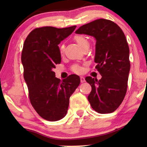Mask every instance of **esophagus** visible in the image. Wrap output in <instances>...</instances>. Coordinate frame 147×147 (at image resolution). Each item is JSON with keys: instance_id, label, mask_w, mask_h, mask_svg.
<instances>
[{"instance_id": "34e87169", "label": "esophagus", "mask_w": 147, "mask_h": 147, "mask_svg": "<svg viewBox=\"0 0 147 147\" xmlns=\"http://www.w3.org/2000/svg\"><path fill=\"white\" fill-rule=\"evenodd\" d=\"M80 82H81V83L85 82H86L85 78H84V77H83V76H80Z\"/></svg>"}]
</instances>
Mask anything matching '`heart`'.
<instances>
[{"instance_id":"obj_1","label":"heart","mask_w":147,"mask_h":147,"mask_svg":"<svg viewBox=\"0 0 147 147\" xmlns=\"http://www.w3.org/2000/svg\"><path fill=\"white\" fill-rule=\"evenodd\" d=\"M74 39L77 43L79 45V46L81 47L82 49L84 48V47L89 45V42L88 39H87L85 36H82V35H76L74 37ZM64 50V45H61L59 46V51H60V53H62L63 52ZM73 70L76 72V73H78L81 71V68L78 65H74L73 68Z\"/></svg>"}]
</instances>
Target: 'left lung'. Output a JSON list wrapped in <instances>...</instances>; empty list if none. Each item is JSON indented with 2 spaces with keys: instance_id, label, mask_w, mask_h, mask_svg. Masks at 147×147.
<instances>
[{
  "instance_id": "obj_1",
  "label": "left lung",
  "mask_w": 147,
  "mask_h": 147,
  "mask_svg": "<svg viewBox=\"0 0 147 147\" xmlns=\"http://www.w3.org/2000/svg\"><path fill=\"white\" fill-rule=\"evenodd\" d=\"M76 34L93 36L96 39L95 68L100 80L87 76L91 86L88 100L99 113H109L121 105L127 90L130 69V50L124 32L110 20L99 19L82 26Z\"/></svg>"
}]
</instances>
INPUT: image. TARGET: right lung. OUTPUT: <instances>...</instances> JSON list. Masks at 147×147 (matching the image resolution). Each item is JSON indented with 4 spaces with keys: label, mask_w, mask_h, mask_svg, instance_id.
Segmentation results:
<instances>
[{
    "label": "right lung",
    "mask_w": 147,
    "mask_h": 147,
    "mask_svg": "<svg viewBox=\"0 0 147 147\" xmlns=\"http://www.w3.org/2000/svg\"><path fill=\"white\" fill-rule=\"evenodd\" d=\"M76 27L35 28L23 45L21 61L30 100L36 112L47 121H59L66 115L69 98L80 83L76 74L61 81L53 71L56 64L61 63L58 45Z\"/></svg>",
    "instance_id": "1"
}]
</instances>
